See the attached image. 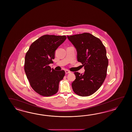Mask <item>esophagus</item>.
Wrapping results in <instances>:
<instances>
[{
  "label": "esophagus",
  "mask_w": 132,
  "mask_h": 132,
  "mask_svg": "<svg viewBox=\"0 0 132 132\" xmlns=\"http://www.w3.org/2000/svg\"><path fill=\"white\" fill-rule=\"evenodd\" d=\"M65 73L66 74H67V73H70V72L69 71H68V70H65Z\"/></svg>",
  "instance_id": "obj_1"
}]
</instances>
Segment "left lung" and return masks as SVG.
<instances>
[{"label": "left lung", "mask_w": 132, "mask_h": 132, "mask_svg": "<svg viewBox=\"0 0 132 132\" xmlns=\"http://www.w3.org/2000/svg\"><path fill=\"white\" fill-rule=\"evenodd\" d=\"M77 51V59L84 66L85 72H75L76 79L72 83L73 90L82 97L91 95L98 90L107 75L108 59L101 40L92 34L67 36Z\"/></svg>", "instance_id": "left-lung-1"}]
</instances>
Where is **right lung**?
Wrapping results in <instances>:
<instances>
[{"label":"right lung","mask_w":132,"mask_h":132,"mask_svg":"<svg viewBox=\"0 0 132 132\" xmlns=\"http://www.w3.org/2000/svg\"><path fill=\"white\" fill-rule=\"evenodd\" d=\"M66 39L65 36L43 35L31 44L26 54V75L31 87L40 95L50 96L58 91L65 71H56L49 65L53 63L55 51Z\"/></svg>","instance_id":"add662e5"}]
</instances>
